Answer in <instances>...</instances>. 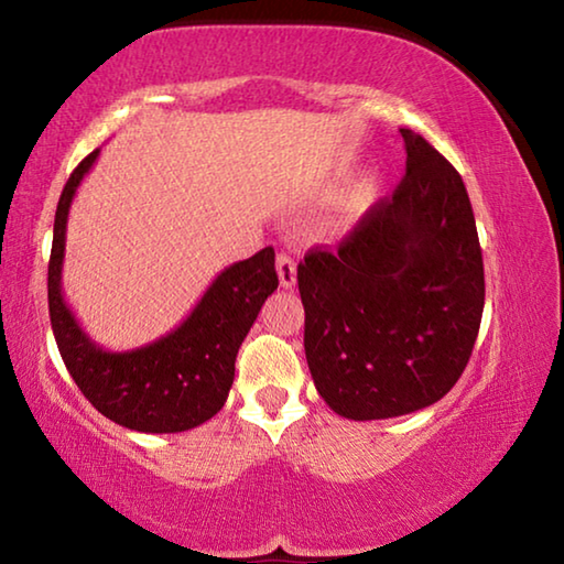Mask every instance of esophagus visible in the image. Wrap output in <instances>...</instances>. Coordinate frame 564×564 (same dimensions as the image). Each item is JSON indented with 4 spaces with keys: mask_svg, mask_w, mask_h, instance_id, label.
<instances>
[{
    "mask_svg": "<svg viewBox=\"0 0 564 564\" xmlns=\"http://www.w3.org/2000/svg\"><path fill=\"white\" fill-rule=\"evenodd\" d=\"M275 271H279V279L283 289H293L295 285V261L289 253H279L275 259Z\"/></svg>",
    "mask_w": 564,
    "mask_h": 564,
    "instance_id": "obj_1",
    "label": "esophagus"
}]
</instances>
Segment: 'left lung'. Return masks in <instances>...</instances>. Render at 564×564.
Instances as JSON below:
<instances>
[{"instance_id": "obj_1", "label": "left lung", "mask_w": 564, "mask_h": 564, "mask_svg": "<svg viewBox=\"0 0 564 564\" xmlns=\"http://www.w3.org/2000/svg\"><path fill=\"white\" fill-rule=\"evenodd\" d=\"M405 176L336 251L299 263L305 360L330 410L350 420L415 413L470 360L485 305L482 251L465 184L410 129Z\"/></svg>"}]
</instances>
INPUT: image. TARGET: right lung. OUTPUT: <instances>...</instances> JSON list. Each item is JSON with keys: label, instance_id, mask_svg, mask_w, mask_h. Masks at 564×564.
Returning a JSON list of instances; mask_svg holds the SVG:
<instances>
[{"label": "right lung", "instance_id": "1", "mask_svg": "<svg viewBox=\"0 0 564 564\" xmlns=\"http://www.w3.org/2000/svg\"><path fill=\"white\" fill-rule=\"evenodd\" d=\"M99 149L72 171L54 216L50 256V318L62 360L84 398L129 431L184 433L212 420L234 386L236 356L265 299L279 289L275 253L265 246L228 265L208 285L188 318L149 346L111 352L76 323L62 295L66 218Z\"/></svg>", "mask_w": 564, "mask_h": 564}]
</instances>
